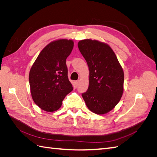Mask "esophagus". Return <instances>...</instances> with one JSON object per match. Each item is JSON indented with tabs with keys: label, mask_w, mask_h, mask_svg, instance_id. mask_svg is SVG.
Returning <instances> with one entry per match:
<instances>
[{
	"label": "esophagus",
	"mask_w": 157,
	"mask_h": 157,
	"mask_svg": "<svg viewBox=\"0 0 157 157\" xmlns=\"http://www.w3.org/2000/svg\"><path fill=\"white\" fill-rule=\"evenodd\" d=\"M80 80H77V81L75 82V84H76V86H78V85H79V84H80Z\"/></svg>",
	"instance_id": "34e87169"
}]
</instances>
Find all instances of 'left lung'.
<instances>
[{
  "label": "left lung",
  "instance_id": "1",
  "mask_svg": "<svg viewBox=\"0 0 157 157\" xmlns=\"http://www.w3.org/2000/svg\"><path fill=\"white\" fill-rule=\"evenodd\" d=\"M78 49L89 68V86L82 94L87 107L103 115L115 107L124 91V71L112 48L96 40L84 39Z\"/></svg>",
  "mask_w": 157,
  "mask_h": 157
}]
</instances>
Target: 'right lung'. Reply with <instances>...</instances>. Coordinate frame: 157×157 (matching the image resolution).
<instances>
[{
    "label": "right lung",
    "instance_id": "add662e5",
    "mask_svg": "<svg viewBox=\"0 0 157 157\" xmlns=\"http://www.w3.org/2000/svg\"><path fill=\"white\" fill-rule=\"evenodd\" d=\"M73 46L72 40L52 41L42 49L32 65L29 75L31 96L42 110H58L65 97L73 90L66 65Z\"/></svg>",
    "mask_w": 157,
    "mask_h": 157
}]
</instances>
